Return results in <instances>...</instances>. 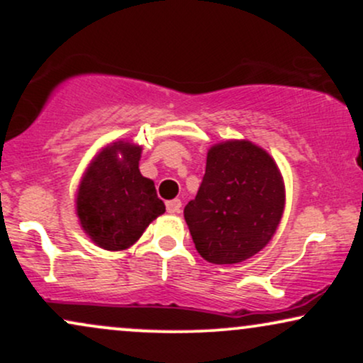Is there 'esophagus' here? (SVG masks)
Wrapping results in <instances>:
<instances>
[{"label": "esophagus", "mask_w": 363, "mask_h": 363, "mask_svg": "<svg viewBox=\"0 0 363 363\" xmlns=\"http://www.w3.org/2000/svg\"><path fill=\"white\" fill-rule=\"evenodd\" d=\"M181 206H182L181 199H170V201H167V211L170 215L179 213V211H181Z\"/></svg>", "instance_id": "esophagus-1"}]
</instances>
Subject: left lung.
I'll list each match as a JSON object with an SVG mask.
<instances>
[{
  "label": "left lung",
  "mask_w": 363,
  "mask_h": 363,
  "mask_svg": "<svg viewBox=\"0 0 363 363\" xmlns=\"http://www.w3.org/2000/svg\"><path fill=\"white\" fill-rule=\"evenodd\" d=\"M285 208V184L266 150L228 140L208 150L198 194L184 208L196 251L213 264H235L272 240Z\"/></svg>",
  "instance_id": "obj_1"
}]
</instances>
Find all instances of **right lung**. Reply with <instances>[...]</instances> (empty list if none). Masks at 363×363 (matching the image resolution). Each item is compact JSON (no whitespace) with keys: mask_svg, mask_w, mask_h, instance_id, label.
I'll use <instances>...</instances> for the list:
<instances>
[{"mask_svg":"<svg viewBox=\"0 0 363 363\" xmlns=\"http://www.w3.org/2000/svg\"><path fill=\"white\" fill-rule=\"evenodd\" d=\"M140 145L114 141L104 147L83 174L77 215L91 242L106 251H124L165 211L152 179L141 176Z\"/></svg>","mask_w":363,"mask_h":363,"instance_id":"obj_1","label":"right lung"}]
</instances>
